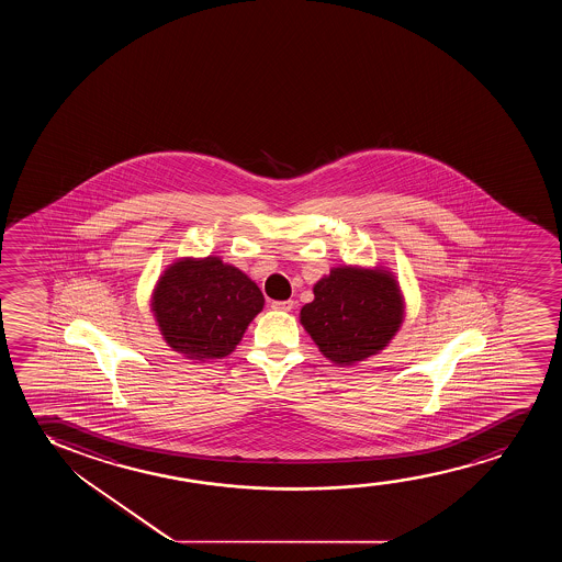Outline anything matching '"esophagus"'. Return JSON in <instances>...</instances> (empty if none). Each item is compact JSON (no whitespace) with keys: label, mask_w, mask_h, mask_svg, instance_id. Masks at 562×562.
I'll use <instances>...</instances> for the list:
<instances>
[{"label":"esophagus","mask_w":562,"mask_h":562,"mask_svg":"<svg viewBox=\"0 0 562 562\" xmlns=\"http://www.w3.org/2000/svg\"><path fill=\"white\" fill-rule=\"evenodd\" d=\"M270 307L274 308V311L288 313V311H292L293 308V301H272V303H270Z\"/></svg>","instance_id":"1"}]
</instances>
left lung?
<instances>
[{
    "instance_id": "obj_1",
    "label": "left lung",
    "mask_w": 562,
    "mask_h": 562,
    "mask_svg": "<svg viewBox=\"0 0 562 562\" xmlns=\"http://www.w3.org/2000/svg\"><path fill=\"white\" fill-rule=\"evenodd\" d=\"M313 292L315 300L301 308V324L330 361H362L400 330L403 297L385 270L339 267L318 280Z\"/></svg>"
}]
</instances>
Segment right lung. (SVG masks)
<instances>
[{
    "instance_id": "obj_1",
    "label": "right lung",
    "mask_w": 562,
    "mask_h": 562,
    "mask_svg": "<svg viewBox=\"0 0 562 562\" xmlns=\"http://www.w3.org/2000/svg\"><path fill=\"white\" fill-rule=\"evenodd\" d=\"M151 305L167 344L188 359L205 361L236 349L265 297L241 270L207 257L165 270Z\"/></svg>"
}]
</instances>
